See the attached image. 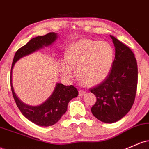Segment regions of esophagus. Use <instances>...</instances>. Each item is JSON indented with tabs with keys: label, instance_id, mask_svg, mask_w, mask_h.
<instances>
[{
	"label": "esophagus",
	"instance_id": "34e87169",
	"mask_svg": "<svg viewBox=\"0 0 149 149\" xmlns=\"http://www.w3.org/2000/svg\"><path fill=\"white\" fill-rule=\"evenodd\" d=\"M86 93V91H83V90H79V91H78V95H79V96H83V95H85Z\"/></svg>",
	"mask_w": 149,
	"mask_h": 149
}]
</instances>
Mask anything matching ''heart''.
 <instances>
[{
    "label": "heart",
    "instance_id": "obj_1",
    "mask_svg": "<svg viewBox=\"0 0 149 149\" xmlns=\"http://www.w3.org/2000/svg\"><path fill=\"white\" fill-rule=\"evenodd\" d=\"M114 52L107 42L83 39L68 46L65 60L59 61V71L63 78H70L76 66V75L86 86H93L104 81L112 69Z\"/></svg>",
    "mask_w": 149,
    "mask_h": 149
}]
</instances>
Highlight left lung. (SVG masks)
<instances>
[{"label":"left lung","mask_w":149,"mask_h":149,"mask_svg":"<svg viewBox=\"0 0 149 149\" xmlns=\"http://www.w3.org/2000/svg\"><path fill=\"white\" fill-rule=\"evenodd\" d=\"M115 47L112 70L107 78L90 89L96 96L91 108L93 115L101 122L114 123L129 112L133 105L138 82V68L130 47L110 35Z\"/></svg>","instance_id":"obj_1"}]
</instances>
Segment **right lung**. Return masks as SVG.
I'll list each match as a JSON object with an SVG mask.
<instances>
[{"label": "right lung", "mask_w": 149, "mask_h": 149, "mask_svg": "<svg viewBox=\"0 0 149 149\" xmlns=\"http://www.w3.org/2000/svg\"><path fill=\"white\" fill-rule=\"evenodd\" d=\"M57 37L58 35L56 33L50 32L44 36H39L32 38L16 52L11 67V91L17 107L27 120L42 127L54 125L61 118L63 114L66 113L69 101L78 96V90L72 85L64 86L62 83H57L52 95L44 103L38 106L27 105L19 100L14 92L12 84V71L15 63L19 58L30 54L43 47L52 45L56 41Z\"/></svg>", "instance_id": "1"}]
</instances>
